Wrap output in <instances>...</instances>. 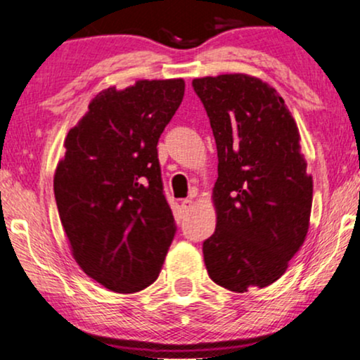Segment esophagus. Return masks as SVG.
<instances>
[{"label": "esophagus", "instance_id": "34e87169", "mask_svg": "<svg viewBox=\"0 0 360 360\" xmlns=\"http://www.w3.org/2000/svg\"><path fill=\"white\" fill-rule=\"evenodd\" d=\"M193 199H191V198H188V199H183V200H181V207H183L184 210H189L191 207H193Z\"/></svg>", "mask_w": 360, "mask_h": 360}]
</instances>
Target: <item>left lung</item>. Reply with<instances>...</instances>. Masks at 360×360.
<instances>
[{
	"mask_svg": "<svg viewBox=\"0 0 360 360\" xmlns=\"http://www.w3.org/2000/svg\"><path fill=\"white\" fill-rule=\"evenodd\" d=\"M219 158L215 232L202 243L215 283L243 293L265 288L288 268L308 232L313 179L285 100L243 74L193 80Z\"/></svg>",
	"mask_w": 360,
	"mask_h": 360,
	"instance_id": "1",
	"label": "left lung"
}]
</instances>
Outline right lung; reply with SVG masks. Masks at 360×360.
I'll list each match as a JSON object with an SVG mask.
<instances>
[{"label": "right lung", "mask_w": 360, "mask_h": 360, "mask_svg": "<svg viewBox=\"0 0 360 360\" xmlns=\"http://www.w3.org/2000/svg\"><path fill=\"white\" fill-rule=\"evenodd\" d=\"M183 97V79L107 89L67 133L54 176L62 227L80 268L117 293L150 286L174 238L156 146Z\"/></svg>", "instance_id": "right-lung-1"}]
</instances>
